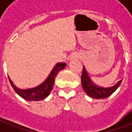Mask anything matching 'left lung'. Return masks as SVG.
<instances>
[{
  "instance_id": "1",
  "label": "left lung",
  "mask_w": 132,
  "mask_h": 132,
  "mask_svg": "<svg viewBox=\"0 0 132 132\" xmlns=\"http://www.w3.org/2000/svg\"><path fill=\"white\" fill-rule=\"evenodd\" d=\"M81 81L83 89L87 93V95H88L89 96L93 97L95 99H103V98H106L108 97H109L115 92L119 87V85H121L122 79L120 80L116 85L111 87H108V88L100 87H98L95 85L91 81L85 67H83Z\"/></svg>"
}]
</instances>
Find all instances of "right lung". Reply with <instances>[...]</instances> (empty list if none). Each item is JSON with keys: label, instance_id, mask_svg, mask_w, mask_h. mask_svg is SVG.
I'll return each mask as SVG.
<instances>
[{"label": "right lung", "instance_id": "add662e5", "mask_svg": "<svg viewBox=\"0 0 132 132\" xmlns=\"http://www.w3.org/2000/svg\"><path fill=\"white\" fill-rule=\"evenodd\" d=\"M66 63H57L53 68V69L52 70L51 73L49 74L47 79L44 82H43L41 85L36 87H34V88L27 89H21L17 88L16 87L13 85V83L9 77V79L11 85L14 89V91L23 99L29 100V101L42 100L49 95V94L52 91V89L54 85L55 79L56 77L57 74L59 73L60 71L66 67Z\"/></svg>", "mask_w": 132, "mask_h": 132}]
</instances>
